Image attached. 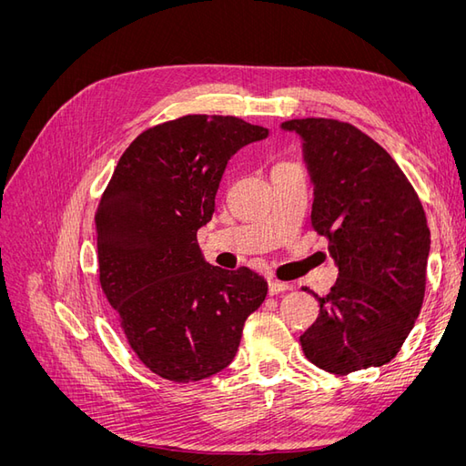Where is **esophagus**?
<instances>
[{"label":"esophagus","instance_id":"obj_1","mask_svg":"<svg viewBox=\"0 0 466 466\" xmlns=\"http://www.w3.org/2000/svg\"><path fill=\"white\" fill-rule=\"evenodd\" d=\"M289 289H291V286L284 284V281H276V279L268 281V291H270V295H278V293H284Z\"/></svg>","mask_w":466,"mask_h":466}]
</instances>
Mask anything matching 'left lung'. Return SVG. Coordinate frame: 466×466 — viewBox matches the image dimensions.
I'll return each instance as SVG.
<instances>
[{"mask_svg":"<svg viewBox=\"0 0 466 466\" xmlns=\"http://www.w3.org/2000/svg\"><path fill=\"white\" fill-rule=\"evenodd\" d=\"M301 139L313 182L311 223L338 268L319 317L299 338L317 368L348 375L400 350L426 291L430 228L418 194L390 155L356 126L330 118L281 122Z\"/></svg>","mask_w":466,"mask_h":466,"instance_id":"8db88e82","label":"left lung"}]
</instances>
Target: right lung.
Segmentation results:
<instances>
[{
	"mask_svg": "<svg viewBox=\"0 0 466 466\" xmlns=\"http://www.w3.org/2000/svg\"><path fill=\"white\" fill-rule=\"evenodd\" d=\"M268 137L235 116L188 115L139 134L96 208L98 276L132 350L175 383L233 361L247 317L268 284L206 262L196 233L211 219L225 167Z\"/></svg>",
	"mask_w": 466,
	"mask_h": 466,
	"instance_id": "1",
	"label": "right lung"
}]
</instances>
